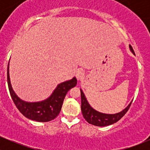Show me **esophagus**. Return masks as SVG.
Returning <instances> with one entry per match:
<instances>
[{
	"label": "esophagus",
	"instance_id": "esophagus-1",
	"mask_svg": "<svg viewBox=\"0 0 150 150\" xmlns=\"http://www.w3.org/2000/svg\"><path fill=\"white\" fill-rule=\"evenodd\" d=\"M75 76H76L77 79L78 80H81L84 77V72H83L81 69H78L76 71V73H75Z\"/></svg>",
	"mask_w": 150,
	"mask_h": 150
}]
</instances>
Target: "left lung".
<instances>
[{
    "label": "left lung",
    "mask_w": 150,
    "mask_h": 150,
    "mask_svg": "<svg viewBox=\"0 0 150 150\" xmlns=\"http://www.w3.org/2000/svg\"><path fill=\"white\" fill-rule=\"evenodd\" d=\"M130 49H131V52L135 55L134 49H133L132 46L130 45L129 46ZM81 111H82L83 116L88 123L92 124L93 125H96V126H107V125H112V124L115 123V122H117L119 120L122 118L125 113L128 112L129 110L131 104L132 102L129 104V105L123 110L120 112L116 113V114H104V113L99 112L96 110H93L88 102H87L85 96L82 90H81Z\"/></svg>",
    "instance_id": "obj_1"
}]
</instances>
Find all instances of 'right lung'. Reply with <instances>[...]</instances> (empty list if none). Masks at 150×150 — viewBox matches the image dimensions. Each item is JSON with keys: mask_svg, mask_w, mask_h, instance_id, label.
Here are the masks:
<instances>
[{"mask_svg": "<svg viewBox=\"0 0 150 150\" xmlns=\"http://www.w3.org/2000/svg\"><path fill=\"white\" fill-rule=\"evenodd\" d=\"M8 69V65L7 81L13 103L23 115L28 119L38 122H48L56 118L61 111L67 93L77 84V79L73 78L70 81L59 84L51 96L46 100L38 102H26L19 99L12 89Z\"/></svg>", "mask_w": 150, "mask_h": 150, "instance_id": "obj_1", "label": "right lung"}]
</instances>
